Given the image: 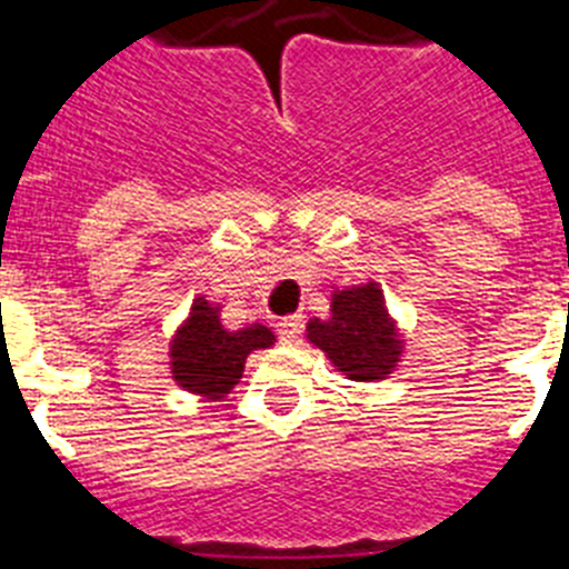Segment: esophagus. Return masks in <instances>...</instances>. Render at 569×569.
<instances>
[{"label": "esophagus", "instance_id": "1", "mask_svg": "<svg viewBox=\"0 0 569 569\" xmlns=\"http://www.w3.org/2000/svg\"><path fill=\"white\" fill-rule=\"evenodd\" d=\"M276 328H279V336L284 345H293L301 333V316H284V319H279Z\"/></svg>", "mask_w": 569, "mask_h": 569}]
</instances>
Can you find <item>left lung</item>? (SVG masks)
Segmentation results:
<instances>
[{
	"instance_id": "left-lung-1",
	"label": "left lung",
	"mask_w": 569,
	"mask_h": 569,
	"mask_svg": "<svg viewBox=\"0 0 569 569\" xmlns=\"http://www.w3.org/2000/svg\"><path fill=\"white\" fill-rule=\"evenodd\" d=\"M308 341L350 381H381L399 367L405 336L376 281L336 288L328 319L308 321Z\"/></svg>"
}]
</instances>
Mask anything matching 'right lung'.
<instances>
[{"label":"right lung","mask_w":569,"mask_h":569,"mask_svg":"<svg viewBox=\"0 0 569 569\" xmlns=\"http://www.w3.org/2000/svg\"><path fill=\"white\" fill-rule=\"evenodd\" d=\"M273 330L259 321L228 330L222 325V308L196 296L188 319L170 339V376L188 393L219 401L239 385L248 356L273 347Z\"/></svg>","instance_id":"add662e5"}]
</instances>
